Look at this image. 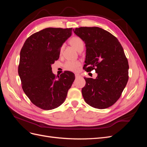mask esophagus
Listing matches in <instances>:
<instances>
[{
  "mask_svg": "<svg viewBox=\"0 0 147 147\" xmlns=\"http://www.w3.org/2000/svg\"><path fill=\"white\" fill-rule=\"evenodd\" d=\"M75 78H78L80 77V75L78 74H75Z\"/></svg>",
  "mask_w": 147,
  "mask_h": 147,
  "instance_id": "1",
  "label": "esophagus"
}]
</instances>
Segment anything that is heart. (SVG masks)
I'll use <instances>...</instances> for the list:
<instances>
[{"label":"heart","instance_id":"b5f03b06","mask_svg":"<svg viewBox=\"0 0 147 147\" xmlns=\"http://www.w3.org/2000/svg\"><path fill=\"white\" fill-rule=\"evenodd\" d=\"M70 43L74 46V47L76 49L77 51L80 50L81 48H83L84 47V42L82 40L78 37H74L70 39ZM63 50V47L61 48V53H62ZM81 63L78 61H67L64 64L65 68L70 71H73V72H75V71L78 70L79 67L80 66Z\"/></svg>","mask_w":147,"mask_h":147}]
</instances>
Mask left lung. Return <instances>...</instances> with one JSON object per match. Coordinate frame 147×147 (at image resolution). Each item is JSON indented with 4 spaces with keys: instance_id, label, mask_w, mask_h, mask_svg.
Masks as SVG:
<instances>
[{
    "instance_id": "1",
    "label": "left lung",
    "mask_w": 147,
    "mask_h": 147,
    "mask_svg": "<svg viewBox=\"0 0 147 147\" xmlns=\"http://www.w3.org/2000/svg\"><path fill=\"white\" fill-rule=\"evenodd\" d=\"M85 43L84 69H94L96 78H84L85 86L82 92L86 103L104 109L113 105L121 95L128 81L129 64L123 48L112 34L98 27L73 29Z\"/></svg>"
}]
</instances>
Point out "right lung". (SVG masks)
<instances>
[{"mask_svg": "<svg viewBox=\"0 0 147 147\" xmlns=\"http://www.w3.org/2000/svg\"><path fill=\"white\" fill-rule=\"evenodd\" d=\"M72 31V28L44 29L30 35L21 48L18 74L22 88L42 109L52 110L63 104L75 80L74 74L69 71L56 77L51 68Z\"/></svg>", "mask_w": 147, "mask_h": 147, "instance_id": "add662e5", "label": "right lung"}]
</instances>
